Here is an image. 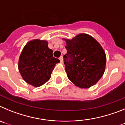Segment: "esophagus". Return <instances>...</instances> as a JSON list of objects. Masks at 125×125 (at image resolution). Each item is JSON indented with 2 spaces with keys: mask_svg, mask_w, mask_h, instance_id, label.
Instances as JSON below:
<instances>
[{
  "mask_svg": "<svg viewBox=\"0 0 125 125\" xmlns=\"http://www.w3.org/2000/svg\"><path fill=\"white\" fill-rule=\"evenodd\" d=\"M59 60H60L61 62H62V61H63V57H62V56H61L59 57Z\"/></svg>",
  "mask_w": 125,
  "mask_h": 125,
  "instance_id": "obj_1",
  "label": "esophagus"
}]
</instances>
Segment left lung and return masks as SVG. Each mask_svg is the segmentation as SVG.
I'll list each match as a JSON object with an SVG mask.
<instances>
[{"label":"left lung","instance_id":"1","mask_svg":"<svg viewBox=\"0 0 125 125\" xmlns=\"http://www.w3.org/2000/svg\"><path fill=\"white\" fill-rule=\"evenodd\" d=\"M65 41L67 53L64 63L69 80L81 88L95 84L105 70L106 54L101 45L86 34Z\"/></svg>","mask_w":125,"mask_h":125}]
</instances>
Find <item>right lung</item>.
<instances>
[{"label":"right lung","mask_w":125,"mask_h":125,"mask_svg":"<svg viewBox=\"0 0 125 125\" xmlns=\"http://www.w3.org/2000/svg\"><path fill=\"white\" fill-rule=\"evenodd\" d=\"M52 52L46 41L36 39L25 45L18 64L19 72L25 81L39 87L50 79L55 65L60 62L53 57Z\"/></svg>","instance_id":"right-lung-1"}]
</instances>
